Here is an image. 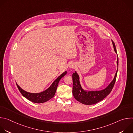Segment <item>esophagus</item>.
<instances>
[{
	"instance_id": "esophagus-1",
	"label": "esophagus",
	"mask_w": 133,
	"mask_h": 133,
	"mask_svg": "<svg viewBox=\"0 0 133 133\" xmlns=\"http://www.w3.org/2000/svg\"><path fill=\"white\" fill-rule=\"evenodd\" d=\"M72 67H74V66H71V67H72Z\"/></svg>"
}]
</instances>
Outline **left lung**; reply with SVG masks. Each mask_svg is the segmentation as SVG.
Masks as SVG:
<instances>
[{"instance_id":"8db88e82","label":"left lung","mask_w":133,"mask_h":133,"mask_svg":"<svg viewBox=\"0 0 133 133\" xmlns=\"http://www.w3.org/2000/svg\"><path fill=\"white\" fill-rule=\"evenodd\" d=\"M112 45L115 51L117 53L115 43L112 41ZM118 66V58L117 61ZM118 69L116 72L115 77L110 84L104 89L99 91H85L84 90L79 83V76L76 72L72 74V94L74 98L79 102L85 105H92L96 104L102 101L110 94L115 85Z\"/></svg>"}]
</instances>
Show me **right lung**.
I'll return each instance as SVG.
<instances>
[{
	"label": "right lung",
	"instance_id": "right-lung-1",
	"mask_svg": "<svg viewBox=\"0 0 133 133\" xmlns=\"http://www.w3.org/2000/svg\"><path fill=\"white\" fill-rule=\"evenodd\" d=\"M66 74L67 71L63 72L52 83L51 85L47 89L39 93L27 92L22 89L17 84L16 85L22 95L27 99L35 103H43L49 101L54 96L59 81Z\"/></svg>",
	"mask_w": 133,
	"mask_h": 133
}]
</instances>
